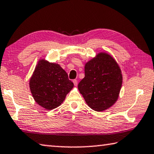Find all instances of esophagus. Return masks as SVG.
Segmentation results:
<instances>
[{"label": "esophagus", "mask_w": 154, "mask_h": 154, "mask_svg": "<svg viewBox=\"0 0 154 154\" xmlns=\"http://www.w3.org/2000/svg\"><path fill=\"white\" fill-rule=\"evenodd\" d=\"M72 82H73V84H74L75 86H77V84H78V83H77V81L76 79H74V80H73Z\"/></svg>", "instance_id": "1"}]
</instances>
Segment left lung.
Returning <instances> with one entry per match:
<instances>
[{"label":"left lung","instance_id":"obj_1","mask_svg":"<svg viewBox=\"0 0 154 154\" xmlns=\"http://www.w3.org/2000/svg\"><path fill=\"white\" fill-rule=\"evenodd\" d=\"M85 77L78 84L80 93L90 108L103 112L119 99L123 75L118 63L106 52H99L85 64Z\"/></svg>","mask_w":154,"mask_h":154}]
</instances>
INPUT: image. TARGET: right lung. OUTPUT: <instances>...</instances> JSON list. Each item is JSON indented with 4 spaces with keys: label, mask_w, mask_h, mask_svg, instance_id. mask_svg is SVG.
Wrapping results in <instances>:
<instances>
[{
    "label": "right lung",
    "mask_w": 154,
    "mask_h": 154,
    "mask_svg": "<svg viewBox=\"0 0 154 154\" xmlns=\"http://www.w3.org/2000/svg\"><path fill=\"white\" fill-rule=\"evenodd\" d=\"M74 87L66 72L56 63L40 59L29 79L35 101L48 110L59 107Z\"/></svg>",
    "instance_id": "1"
}]
</instances>
